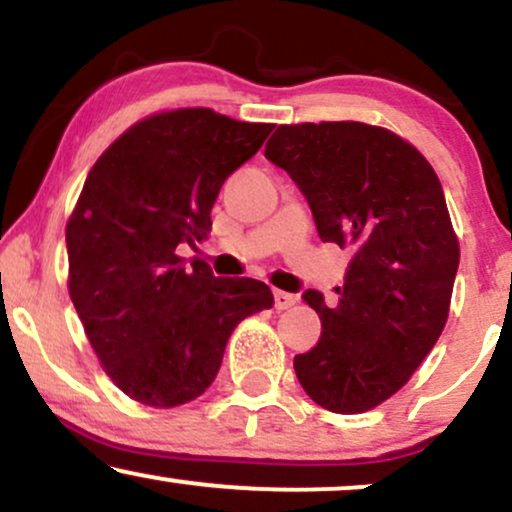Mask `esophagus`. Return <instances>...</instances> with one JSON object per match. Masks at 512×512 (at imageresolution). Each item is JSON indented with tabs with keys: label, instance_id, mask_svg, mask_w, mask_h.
Here are the masks:
<instances>
[{
	"label": "esophagus",
	"instance_id": "esophagus-1",
	"mask_svg": "<svg viewBox=\"0 0 512 512\" xmlns=\"http://www.w3.org/2000/svg\"><path fill=\"white\" fill-rule=\"evenodd\" d=\"M295 303H298V298H295L293 293L274 291V307H276V310H288V307H293Z\"/></svg>",
	"mask_w": 512,
	"mask_h": 512
}]
</instances>
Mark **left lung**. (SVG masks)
I'll use <instances>...</instances> for the list:
<instances>
[{
  "label": "left lung",
  "mask_w": 512,
  "mask_h": 512,
  "mask_svg": "<svg viewBox=\"0 0 512 512\" xmlns=\"http://www.w3.org/2000/svg\"><path fill=\"white\" fill-rule=\"evenodd\" d=\"M264 157L305 195L319 238L353 250L336 307L303 293L322 338L295 355L300 386L341 415L377 408L448 319L460 248L439 176L400 135L360 121L279 126Z\"/></svg>",
  "instance_id": "8db88e82"
}]
</instances>
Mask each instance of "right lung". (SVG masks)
<instances>
[{"mask_svg": "<svg viewBox=\"0 0 512 512\" xmlns=\"http://www.w3.org/2000/svg\"><path fill=\"white\" fill-rule=\"evenodd\" d=\"M272 128L202 107L162 112L116 138L85 178L66 224L69 293L104 372L138 403L202 396L233 329L274 305L267 283L219 279L176 255L207 238L221 186Z\"/></svg>", "mask_w": 512, "mask_h": 512, "instance_id": "obj_1", "label": "right lung"}]
</instances>
